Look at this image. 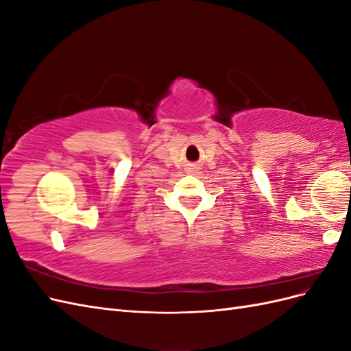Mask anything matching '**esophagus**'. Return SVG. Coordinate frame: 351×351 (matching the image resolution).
Returning a JSON list of instances; mask_svg holds the SVG:
<instances>
[{
	"label": "esophagus",
	"mask_w": 351,
	"mask_h": 351,
	"mask_svg": "<svg viewBox=\"0 0 351 351\" xmlns=\"http://www.w3.org/2000/svg\"><path fill=\"white\" fill-rule=\"evenodd\" d=\"M187 171H189L190 174H195V173L197 171V167H196L195 164H190V165H189V168H187Z\"/></svg>",
	"instance_id": "34e87169"
}]
</instances>
